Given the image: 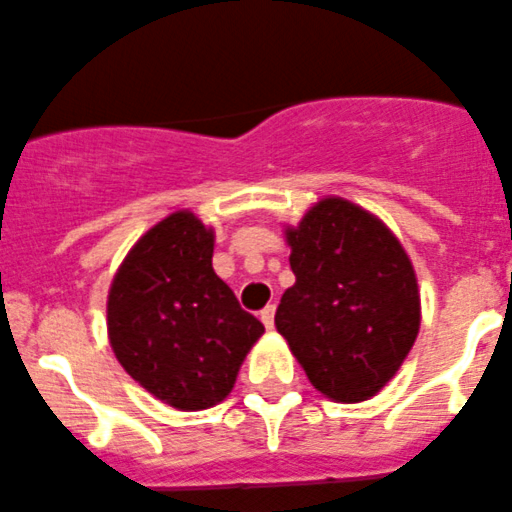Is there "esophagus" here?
Instances as JSON below:
<instances>
[{
  "mask_svg": "<svg viewBox=\"0 0 512 512\" xmlns=\"http://www.w3.org/2000/svg\"><path fill=\"white\" fill-rule=\"evenodd\" d=\"M260 321L265 323V328H272V326H275V305H267V308H262Z\"/></svg>",
  "mask_w": 512,
  "mask_h": 512,
  "instance_id": "34e87169",
  "label": "esophagus"
}]
</instances>
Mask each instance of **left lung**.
Instances as JSON below:
<instances>
[{
  "label": "left lung",
  "instance_id": "obj_1",
  "mask_svg": "<svg viewBox=\"0 0 512 512\" xmlns=\"http://www.w3.org/2000/svg\"><path fill=\"white\" fill-rule=\"evenodd\" d=\"M285 234L295 285L275 326L321 394L366 401L399 371L419 333L412 262L381 219L338 197Z\"/></svg>",
  "mask_w": 512,
  "mask_h": 512
}]
</instances>
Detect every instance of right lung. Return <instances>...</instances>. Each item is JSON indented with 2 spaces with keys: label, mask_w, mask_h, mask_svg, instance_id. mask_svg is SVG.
I'll use <instances>...</instances> for the list:
<instances>
[{
  "label": "right lung",
  "mask_w": 512,
  "mask_h": 512,
  "mask_svg": "<svg viewBox=\"0 0 512 512\" xmlns=\"http://www.w3.org/2000/svg\"><path fill=\"white\" fill-rule=\"evenodd\" d=\"M214 234L174 212L133 245L108 293V338L131 379L181 412L219 404L265 333L212 267Z\"/></svg>",
  "instance_id": "obj_1"
}]
</instances>
